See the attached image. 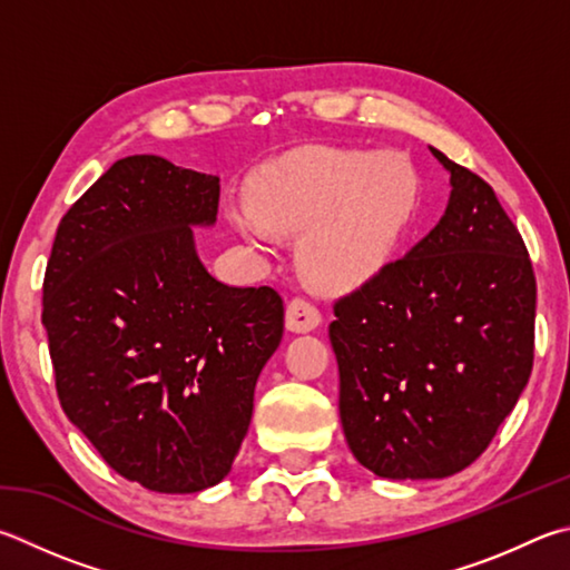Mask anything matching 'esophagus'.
Returning <instances> with one entry per match:
<instances>
[{"instance_id":"esophagus-1","label":"esophagus","mask_w":570,"mask_h":570,"mask_svg":"<svg viewBox=\"0 0 570 570\" xmlns=\"http://www.w3.org/2000/svg\"><path fill=\"white\" fill-rule=\"evenodd\" d=\"M318 324H321V314L312 302H306L302 296H296L288 302L286 306L288 331H294V334H308V331H314Z\"/></svg>"}]
</instances>
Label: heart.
Segmentation results:
<instances>
[{
  "instance_id": "obj_1",
  "label": "heart",
  "mask_w": 570,
  "mask_h": 570,
  "mask_svg": "<svg viewBox=\"0 0 570 570\" xmlns=\"http://www.w3.org/2000/svg\"><path fill=\"white\" fill-rule=\"evenodd\" d=\"M423 184L396 151L306 149L266 167L249 204L226 209L258 252L276 232H302L298 266L324 288H354L384 272L419 222Z\"/></svg>"
}]
</instances>
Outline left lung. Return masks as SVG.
<instances>
[{
	"instance_id": "1",
	"label": "left lung",
	"mask_w": 570,
	"mask_h": 570,
	"mask_svg": "<svg viewBox=\"0 0 570 570\" xmlns=\"http://www.w3.org/2000/svg\"><path fill=\"white\" fill-rule=\"evenodd\" d=\"M451 174L439 224L338 298L328 338L351 453L391 481L446 479L489 446L533 368L535 276L481 177Z\"/></svg>"
}]
</instances>
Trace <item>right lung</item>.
<instances>
[{
  "instance_id": "obj_1",
  "label": "right lung",
  "mask_w": 570,
  "mask_h": 570,
  "mask_svg": "<svg viewBox=\"0 0 570 570\" xmlns=\"http://www.w3.org/2000/svg\"><path fill=\"white\" fill-rule=\"evenodd\" d=\"M219 177L137 154L59 222L41 324L59 403L101 459L157 493H196L232 471L256 379L282 344L272 286H229L196 254Z\"/></svg>"
}]
</instances>
